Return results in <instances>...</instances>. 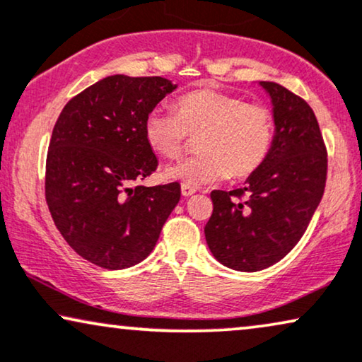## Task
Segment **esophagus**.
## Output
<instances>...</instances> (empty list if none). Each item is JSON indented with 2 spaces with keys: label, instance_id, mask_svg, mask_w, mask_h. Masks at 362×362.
I'll list each match as a JSON object with an SVG mask.
<instances>
[{
  "label": "esophagus",
  "instance_id": "34e87169",
  "mask_svg": "<svg viewBox=\"0 0 362 362\" xmlns=\"http://www.w3.org/2000/svg\"><path fill=\"white\" fill-rule=\"evenodd\" d=\"M195 194V189L194 187H189V185H182V195L184 197H190Z\"/></svg>",
  "mask_w": 362,
  "mask_h": 362
}]
</instances>
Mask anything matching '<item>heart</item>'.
I'll return each mask as SVG.
<instances>
[{"label":"heart","mask_w":362,"mask_h":362,"mask_svg":"<svg viewBox=\"0 0 362 362\" xmlns=\"http://www.w3.org/2000/svg\"><path fill=\"white\" fill-rule=\"evenodd\" d=\"M177 114L156 107L144 120V137L163 157L180 156L187 136H199L200 156L163 168V177L182 185L204 187L247 177L262 165L273 142V115L262 104L243 103L215 89H197L175 103Z\"/></svg>","instance_id":"b5f03b06"}]
</instances>
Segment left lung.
<instances>
[{
    "instance_id": "obj_1",
    "label": "left lung",
    "mask_w": 362,
    "mask_h": 362,
    "mask_svg": "<svg viewBox=\"0 0 362 362\" xmlns=\"http://www.w3.org/2000/svg\"><path fill=\"white\" fill-rule=\"evenodd\" d=\"M258 84L272 103V148L243 189L211 192L214 214L205 225L215 259L245 273L272 267L295 248L322 199L327 168L310 105L276 83Z\"/></svg>"
}]
</instances>
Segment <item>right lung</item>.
<instances>
[{
  "instance_id": "obj_1",
  "label": "right lung",
  "mask_w": 362,
  "mask_h": 362,
  "mask_svg": "<svg viewBox=\"0 0 362 362\" xmlns=\"http://www.w3.org/2000/svg\"><path fill=\"white\" fill-rule=\"evenodd\" d=\"M178 84L115 74L64 105L46 160V202L67 245L105 269L146 259L180 200L177 182L131 187L157 168L144 120Z\"/></svg>"
}]
</instances>
